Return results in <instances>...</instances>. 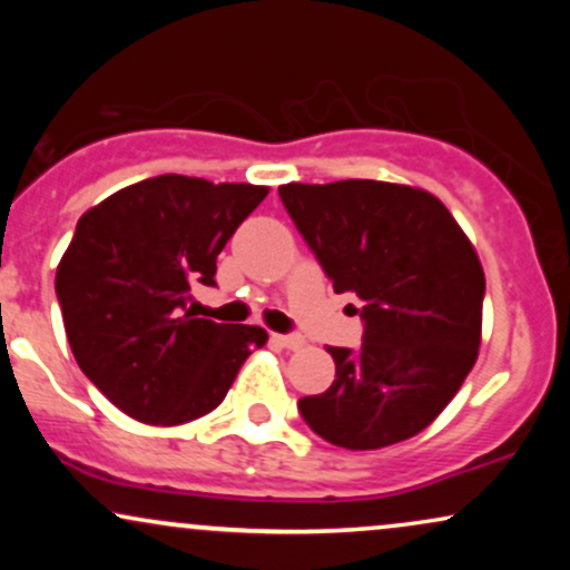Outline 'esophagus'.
Here are the masks:
<instances>
[{"label":"esophagus","mask_w":570,"mask_h":570,"mask_svg":"<svg viewBox=\"0 0 570 570\" xmlns=\"http://www.w3.org/2000/svg\"><path fill=\"white\" fill-rule=\"evenodd\" d=\"M273 343L281 345V348H303V337L299 335H273Z\"/></svg>","instance_id":"esophagus-1"}]
</instances>
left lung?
<instances>
[{"label":"left lung","instance_id":"8db88e82","mask_svg":"<svg viewBox=\"0 0 570 570\" xmlns=\"http://www.w3.org/2000/svg\"><path fill=\"white\" fill-rule=\"evenodd\" d=\"M286 212L337 294L362 299V348H326L335 381L299 399L305 423L345 450L421 434L458 394L482 340L485 273L444 203L375 179L281 185Z\"/></svg>","mask_w":570,"mask_h":570}]
</instances>
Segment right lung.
Masks as SVG:
<instances>
[{
	"mask_svg": "<svg viewBox=\"0 0 570 570\" xmlns=\"http://www.w3.org/2000/svg\"><path fill=\"white\" fill-rule=\"evenodd\" d=\"M259 185L163 174L88 208L56 271L63 326L80 370L115 407L179 426L219 407L263 326L198 318L195 284L265 195Z\"/></svg>",
	"mask_w": 570,
	"mask_h": 570,
	"instance_id": "1",
	"label": "right lung"
}]
</instances>
